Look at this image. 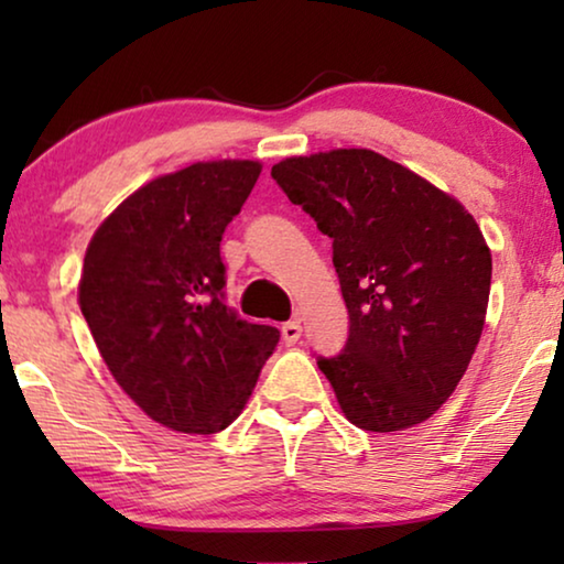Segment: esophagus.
<instances>
[{
    "label": "esophagus",
    "mask_w": 564,
    "mask_h": 564,
    "mask_svg": "<svg viewBox=\"0 0 564 564\" xmlns=\"http://www.w3.org/2000/svg\"><path fill=\"white\" fill-rule=\"evenodd\" d=\"M300 336H303V326H300V321H288V323H284V326H282V341L284 344H288V346L297 344Z\"/></svg>",
    "instance_id": "obj_1"
}]
</instances>
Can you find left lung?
I'll list each match as a JSON object with an SVG mask.
<instances>
[{"label": "left lung", "instance_id": "8db88e82", "mask_svg": "<svg viewBox=\"0 0 564 564\" xmlns=\"http://www.w3.org/2000/svg\"><path fill=\"white\" fill-rule=\"evenodd\" d=\"M272 180L334 241L349 338L318 367L344 415L377 434L431 419L485 326L492 259L475 218L367 149L284 159Z\"/></svg>", "mask_w": 564, "mask_h": 564}]
</instances>
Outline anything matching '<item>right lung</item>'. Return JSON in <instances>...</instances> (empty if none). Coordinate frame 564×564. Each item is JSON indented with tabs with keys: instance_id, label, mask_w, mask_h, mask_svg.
I'll return each instance as SVG.
<instances>
[{
	"instance_id": "right-lung-1",
	"label": "right lung",
	"mask_w": 564,
	"mask_h": 564,
	"mask_svg": "<svg viewBox=\"0 0 564 564\" xmlns=\"http://www.w3.org/2000/svg\"><path fill=\"white\" fill-rule=\"evenodd\" d=\"M259 161H199L133 192L97 228L79 305L133 403L182 434H218L243 411L280 344L226 305L220 241Z\"/></svg>"
}]
</instances>
